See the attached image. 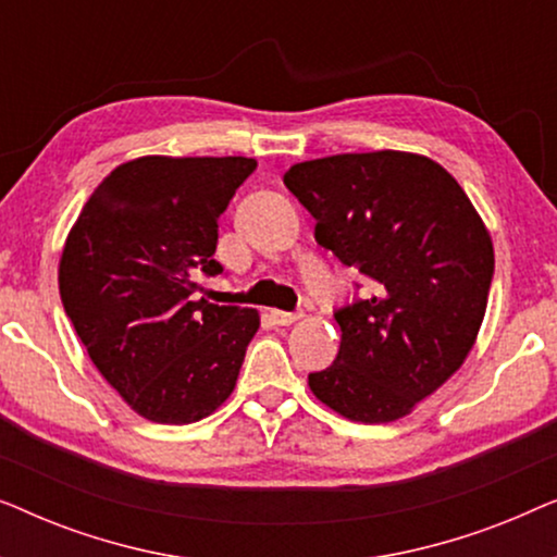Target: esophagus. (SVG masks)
Here are the masks:
<instances>
[{
  "label": "esophagus",
  "mask_w": 557,
  "mask_h": 557,
  "mask_svg": "<svg viewBox=\"0 0 557 557\" xmlns=\"http://www.w3.org/2000/svg\"><path fill=\"white\" fill-rule=\"evenodd\" d=\"M271 319H273V322H276V324H281V326H288V324L299 322L301 311H278V309H273V311H271Z\"/></svg>",
  "instance_id": "1"
}]
</instances>
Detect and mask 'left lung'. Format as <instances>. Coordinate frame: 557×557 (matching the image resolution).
Listing matches in <instances>:
<instances>
[{
  "instance_id": "obj_1",
  "label": "left lung",
  "mask_w": 557,
  "mask_h": 557,
  "mask_svg": "<svg viewBox=\"0 0 557 557\" xmlns=\"http://www.w3.org/2000/svg\"><path fill=\"white\" fill-rule=\"evenodd\" d=\"M284 185L317 220L319 246L370 281L364 299L334 311L339 352L311 372V393L349 421H398L474 347L494 276L490 233L459 182L408 151L311 159Z\"/></svg>"
}]
</instances>
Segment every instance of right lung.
<instances>
[{"label":"right lung","mask_w":557,"mask_h":557,"mask_svg":"<svg viewBox=\"0 0 557 557\" xmlns=\"http://www.w3.org/2000/svg\"><path fill=\"white\" fill-rule=\"evenodd\" d=\"M256 170L248 157H141L83 205L58 284L90 360L136 413L195 423L227 400L256 309L197 299V276L223 273L218 218Z\"/></svg>","instance_id":"1"}]
</instances>
